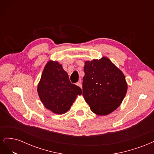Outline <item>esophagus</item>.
I'll list each match as a JSON object with an SVG mask.
<instances>
[{"mask_svg":"<svg viewBox=\"0 0 154 154\" xmlns=\"http://www.w3.org/2000/svg\"><path fill=\"white\" fill-rule=\"evenodd\" d=\"M76 85H78V87H80V88H82V83H81V81L78 82L76 83Z\"/></svg>","mask_w":154,"mask_h":154,"instance_id":"obj_1","label":"esophagus"}]
</instances>
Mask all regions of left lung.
Wrapping results in <instances>:
<instances>
[{"mask_svg": "<svg viewBox=\"0 0 154 154\" xmlns=\"http://www.w3.org/2000/svg\"><path fill=\"white\" fill-rule=\"evenodd\" d=\"M83 78V96L94 114L105 116L122 103L127 91L123 73L106 57L87 61Z\"/></svg>", "mask_w": 154, "mask_h": 154, "instance_id": "1", "label": "left lung"}]
</instances>
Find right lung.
Returning a JSON list of instances; mask_svg holds the SVG:
<instances>
[{"label":"right lung","mask_w":154,"mask_h":154,"mask_svg":"<svg viewBox=\"0 0 154 154\" xmlns=\"http://www.w3.org/2000/svg\"><path fill=\"white\" fill-rule=\"evenodd\" d=\"M37 91L45 108L57 114L67 112L82 93L80 87L70 82L62 65L52 60L45 65Z\"/></svg>","instance_id":"1"}]
</instances>
